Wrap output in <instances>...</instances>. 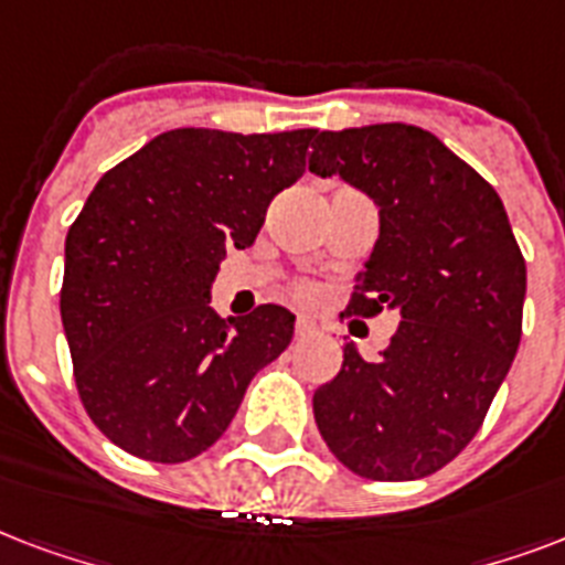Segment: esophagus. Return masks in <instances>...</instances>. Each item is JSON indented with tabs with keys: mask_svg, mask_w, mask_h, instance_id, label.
Segmentation results:
<instances>
[{
	"mask_svg": "<svg viewBox=\"0 0 565 565\" xmlns=\"http://www.w3.org/2000/svg\"><path fill=\"white\" fill-rule=\"evenodd\" d=\"M295 332H297V339H309V335H318V323L309 321V318H297Z\"/></svg>",
	"mask_w": 565,
	"mask_h": 565,
	"instance_id": "obj_1",
	"label": "esophagus"
}]
</instances>
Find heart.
Masks as SVG:
<instances>
[{
	"instance_id": "heart-1",
	"label": "heart",
	"mask_w": 565,
	"mask_h": 565,
	"mask_svg": "<svg viewBox=\"0 0 565 565\" xmlns=\"http://www.w3.org/2000/svg\"><path fill=\"white\" fill-rule=\"evenodd\" d=\"M297 297H300V300H306V303H312L315 297H318V291H315L312 286H300L297 288Z\"/></svg>"
}]
</instances>
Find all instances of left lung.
Wrapping results in <instances>:
<instances>
[{
	"mask_svg": "<svg viewBox=\"0 0 565 565\" xmlns=\"http://www.w3.org/2000/svg\"><path fill=\"white\" fill-rule=\"evenodd\" d=\"M309 170L380 209L348 312L401 315L377 362L344 344L342 371L312 397L318 430L362 478H427L475 439L519 351L527 270L510 217L495 188L418 126L318 132Z\"/></svg>",
	"mask_w": 565,
	"mask_h": 565,
	"instance_id": "left-lung-1",
	"label": "left lung"
}]
</instances>
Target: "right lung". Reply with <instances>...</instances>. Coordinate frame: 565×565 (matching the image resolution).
<instances>
[{"label":"right lung","instance_id":"add662e5","mask_svg":"<svg viewBox=\"0 0 565 565\" xmlns=\"http://www.w3.org/2000/svg\"><path fill=\"white\" fill-rule=\"evenodd\" d=\"M315 129H170L105 173L64 244L61 323L78 397L117 448L185 462L221 439L295 315L223 321L212 282L256 242L270 200L303 177Z\"/></svg>","mask_w":565,"mask_h":565}]
</instances>
